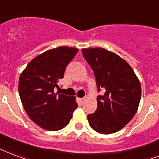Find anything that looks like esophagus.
Here are the masks:
<instances>
[{
	"instance_id": "34e87169",
	"label": "esophagus",
	"mask_w": 159,
	"mask_h": 159,
	"mask_svg": "<svg viewBox=\"0 0 159 159\" xmlns=\"http://www.w3.org/2000/svg\"><path fill=\"white\" fill-rule=\"evenodd\" d=\"M79 99V101L81 102H84L86 100H87V97H85V98H78Z\"/></svg>"
}]
</instances>
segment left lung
<instances>
[{"mask_svg": "<svg viewBox=\"0 0 159 159\" xmlns=\"http://www.w3.org/2000/svg\"><path fill=\"white\" fill-rule=\"evenodd\" d=\"M82 55L94 71L98 90V108L88 116L89 125L102 134L124 128L138 111L141 84L129 64L116 53L104 48H83Z\"/></svg>", "mask_w": 159, "mask_h": 159, "instance_id": "left-lung-1", "label": "left lung"}]
</instances>
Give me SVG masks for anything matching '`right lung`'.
I'll use <instances>...</instances> for the list:
<instances>
[{
	"label": "right lung",
	"mask_w": 159,
	"mask_h": 159,
	"mask_svg": "<svg viewBox=\"0 0 159 159\" xmlns=\"http://www.w3.org/2000/svg\"><path fill=\"white\" fill-rule=\"evenodd\" d=\"M77 48L58 47L36 56L20 73L18 90L25 111L34 123L47 131L65 128L77 107L75 97L54 93Z\"/></svg>",
	"instance_id": "obj_1"
}]
</instances>
